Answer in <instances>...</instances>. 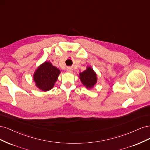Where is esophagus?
<instances>
[{
    "mask_svg": "<svg viewBox=\"0 0 150 150\" xmlns=\"http://www.w3.org/2000/svg\"><path fill=\"white\" fill-rule=\"evenodd\" d=\"M67 71L69 72H71L72 71V69L71 67H67Z\"/></svg>",
    "mask_w": 150,
    "mask_h": 150,
    "instance_id": "obj_1",
    "label": "esophagus"
}]
</instances>
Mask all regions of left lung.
<instances>
[{
  "mask_svg": "<svg viewBox=\"0 0 150 150\" xmlns=\"http://www.w3.org/2000/svg\"><path fill=\"white\" fill-rule=\"evenodd\" d=\"M79 79L81 83L87 89H91L97 83L96 74L91 67H88L86 70L80 72Z\"/></svg>",
  "mask_w": 150,
  "mask_h": 150,
  "instance_id": "left-lung-1",
  "label": "left lung"
}]
</instances>
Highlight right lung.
Masks as SVG:
<instances>
[{
	"instance_id": "add662e5",
	"label": "right lung",
	"mask_w": 150,
	"mask_h": 150,
	"mask_svg": "<svg viewBox=\"0 0 150 150\" xmlns=\"http://www.w3.org/2000/svg\"><path fill=\"white\" fill-rule=\"evenodd\" d=\"M60 70L50 62H44L40 65L34 74L35 86L43 91L51 90L57 80Z\"/></svg>"
}]
</instances>
